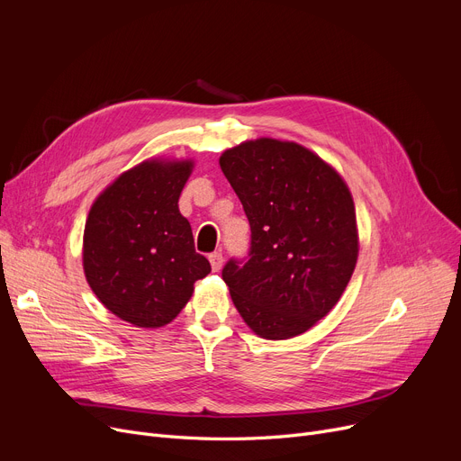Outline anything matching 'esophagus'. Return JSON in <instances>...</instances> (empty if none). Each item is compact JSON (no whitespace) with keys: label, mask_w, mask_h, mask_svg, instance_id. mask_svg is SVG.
<instances>
[{"label":"esophagus","mask_w":461,"mask_h":461,"mask_svg":"<svg viewBox=\"0 0 461 461\" xmlns=\"http://www.w3.org/2000/svg\"><path fill=\"white\" fill-rule=\"evenodd\" d=\"M209 261H211V267H212V271H214V273H216V271H221V269H222V263H224L222 252H221V250H216V252L209 254Z\"/></svg>","instance_id":"1"}]
</instances>
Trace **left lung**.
<instances>
[{
	"label": "left lung",
	"instance_id": "left-lung-1",
	"mask_svg": "<svg viewBox=\"0 0 461 461\" xmlns=\"http://www.w3.org/2000/svg\"><path fill=\"white\" fill-rule=\"evenodd\" d=\"M221 167L252 231L249 258L222 269L235 308L267 340L306 332L342 297L357 265L348 185L316 153L273 138L224 151Z\"/></svg>",
	"mask_w": 461,
	"mask_h": 461
}]
</instances>
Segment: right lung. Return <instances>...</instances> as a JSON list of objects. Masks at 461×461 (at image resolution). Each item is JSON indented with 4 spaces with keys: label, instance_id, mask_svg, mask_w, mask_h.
I'll return each instance as SVG.
<instances>
[{
    "label": "right lung",
    "instance_id": "add662e5",
    "mask_svg": "<svg viewBox=\"0 0 461 461\" xmlns=\"http://www.w3.org/2000/svg\"><path fill=\"white\" fill-rule=\"evenodd\" d=\"M192 160H145L121 174L91 205L84 230V273L112 313L157 329L177 318L194 282L211 273L179 212Z\"/></svg>",
    "mask_w": 461,
    "mask_h": 461
}]
</instances>
